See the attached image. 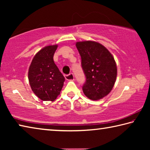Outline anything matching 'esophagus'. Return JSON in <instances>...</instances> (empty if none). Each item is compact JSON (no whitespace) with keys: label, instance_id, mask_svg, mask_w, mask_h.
Listing matches in <instances>:
<instances>
[{"label":"esophagus","instance_id":"obj_1","mask_svg":"<svg viewBox=\"0 0 150 150\" xmlns=\"http://www.w3.org/2000/svg\"><path fill=\"white\" fill-rule=\"evenodd\" d=\"M65 77L66 79V80H67V81H73V80H74V75H73L72 73H70L69 74L66 75L65 76Z\"/></svg>","mask_w":150,"mask_h":150}]
</instances>
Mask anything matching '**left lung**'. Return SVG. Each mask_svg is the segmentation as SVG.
I'll return each mask as SVG.
<instances>
[{
    "label": "left lung",
    "mask_w": 150,
    "mask_h": 150,
    "mask_svg": "<svg viewBox=\"0 0 150 150\" xmlns=\"http://www.w3.org/2000/svg\"><path fill=\"white\" fill-rule=\"evenodd\" d=\"M76 47L86 77L82 87L83 93L93 100L103 98L110 92L115 83L117 68L115 59L99 43L79 42Z\"/></svg>",
    "instance_id": "8db88e82"
}]
</instances>
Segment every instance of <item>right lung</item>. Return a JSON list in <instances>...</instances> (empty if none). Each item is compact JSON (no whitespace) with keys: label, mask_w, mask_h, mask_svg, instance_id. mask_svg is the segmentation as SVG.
<instances>
[{"label":"right lung","mask_w":150,"mask_h":150,"mask_svg":"<svg viewBox=\"0 0 150 150\" xmlns=\"http://www.w3.org/2000/svg\"><path fill=\"white\" fill-rule=\"evenodd\" d=\"M57 48V45L43 48L33 58L29 68L30 87L35 95L44 101L56 99L65 81L54 61Z\"/></svg>","instance_id":"add662e5"}]
</instances>
